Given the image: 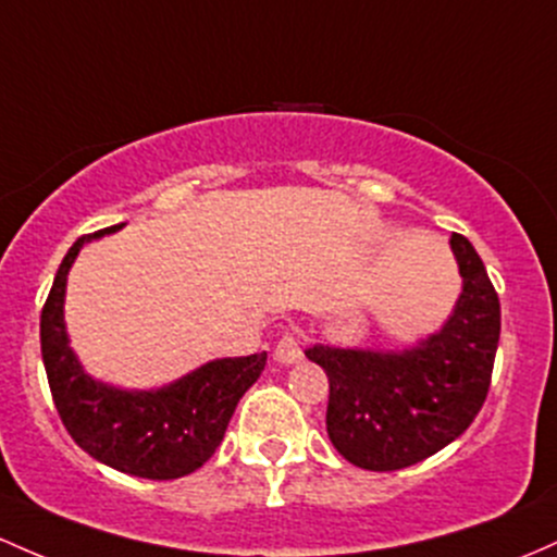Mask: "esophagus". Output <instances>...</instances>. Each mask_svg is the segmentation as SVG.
Segmentation results:
<instances>
[{
	"instance_id": "obj_1",
	"label": "esophagus",
	"mask_w": 557,
	"mask_h": 557,
	"mask_svg": "<svg viewBox=\"0 0 557 557\" xmlns=\"http://www.w3.org/2000/svg\"><path fill=\"white\" fill-rule=\"evenodd\" d=\"M301 346H298V338L293 333H285L283 338L277 341V348H274V359L280 364H296L301 362Z\"/></svg>"
}]
</instances>
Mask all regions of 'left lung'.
Masks as SVG:
<instances>
[{"mask_svg":"<svg viewBox=\"0 0 557 557\" xmlns=\"http://www.w3.org/2000/svg\"><path fill=\"white\" fill-rule=\"evenodd\" d=\"M462 277L436 333L405 348L309 346L330 381L327 436L364 470H399L466 433L486 399L499 344V298L468 237L451 235Z\"/></svg>","mask_w":557,"mask_h":557,"instance_id":"1","label":"left lung"}]
</instances>
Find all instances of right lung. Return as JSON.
Instances as JSON below:
<instances>
[{
    "label": "right lung",
    "mask_w": 557,
    "mask_h": 557,
    "mask_svg": "<svg viewBox=\"0 0 557 557\" xmlns=\"http://www.w3.org/2000/svg\"><path fill=\"white\" fill-rule=\"evenodd\" d=\"M121 227L78 237L65 253L41 309V359L60 420L78 447L137 479H180L222 444L237 401L264 370L267 351L211 359L161 388H121L91 377L65 327V285L78 250Z\"/></svg>",
    "instance_id": "right-lung-1"
}]
</instances>
